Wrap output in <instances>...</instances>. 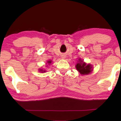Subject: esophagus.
<instances>
[{"mask_svg":"<svg viewBox=\"0 0 121 121\" xmlns=\"http://www.w3.org/2000/svg\"><path fill=\"white\" fill-rule=\"evenodd\" d=\"M61 58L62 59H65V56H64V55H62V56H61Z\"/></svg>","mask_w":121,"mask_h":121,"instance_id":"1","label":"esophagus"}]
</instances>
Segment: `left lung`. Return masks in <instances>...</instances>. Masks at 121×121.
Segmentation results:
<instances>
[{"label":"left lung","mask_w":121,"mask_h":121,"mask_svg":"<svg viewBox=\"0 0 121 121\" xmlns=\"http://www.w3.org/2000/svg\"><path fill=\"white\" fill-rule=\"evenodd\" d=\"M80 60L78 63L76 65V68L78 71L80 72L81 75H87L91 73L93 70L92 66L91 64H86L83 61Z\"/></svg>","instance_id":"8db88e82"}]
</instances>
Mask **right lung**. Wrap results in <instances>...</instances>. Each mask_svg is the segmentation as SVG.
Returning a JSON list of instances; mask_svg holds the SVG:
<instances>
[{"label":"right lung","mask_w":121,"mask_h":121,"mask_svg":"<svg viewBox=\"0 0 121 121\" xmlns=\"http://www.w3.org/2000/svg\"><path fill=\"white\" fill-rule=\"evenodd\" d=\"M47 63H48V64H51V63H52V61H51V60H49V61H47ZM40 72H42V73H43V72H45V70H43V69H40Z\"/></svg>","instance_id":"1"}]
</instances>
